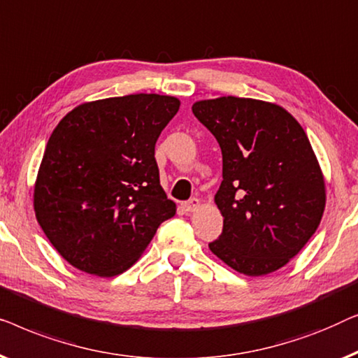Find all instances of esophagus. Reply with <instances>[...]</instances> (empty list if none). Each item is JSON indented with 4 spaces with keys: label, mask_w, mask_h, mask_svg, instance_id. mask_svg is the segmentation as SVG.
<instances>
[{
    "label": "esophagus",
    "mask_w": 358,
    "mask_h": 358,
    "mask_svg": "<svg viewBox=\"0 0 358 358\" xmlns=\"http://www.w3.org/2000/svg\"><path fill=\"white\" fill-rule=\"evenodd\" d=\"M199 208V199L198 198H191L188 201H185L183 204H181V209L185 210V213H193Z\"/></svg>",
    "instance_id": "obj_1"
}]
</instances>
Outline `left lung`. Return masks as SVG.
I'll return each instance as SVG.
<instances>
[{"mask_svg":"<svg viewBox=\"0 0 358 358\" xmlns=\"http://www.w3.org/2000/svg\"><path fill=\"white\" fill-rule=\"evenodd\" d=\"M191 110L222 150L215 204L224 229L210 251L241 274L278 271L313 236L326 203L303 128L279 105L253 99L201 100Z\"/></svg>","mask_w":358,"mask_h":358,"instance_id":"8db88e82","label":"left lung"}]
</instances>
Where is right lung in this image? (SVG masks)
I'll use <instances>...</instances> for the list:
<instances>
[{
	"label": "right lung",
	"mask_w": 358,
	"mask_h": 358,
	"mask_svg": "<svg viewBox=\"0 0 358 358\" xmlns=\"http://www.w3.org/2000/svg\"><path fill=\"white\" fill-rule=\"evenodd\" d=\"M178 99L134 94L79 105L50 136L35 215L59 255L84 273L127 271L175 215L160 186L155 143Z\"/></svg>",
	"instance_id": "1"
}]
</instances>
